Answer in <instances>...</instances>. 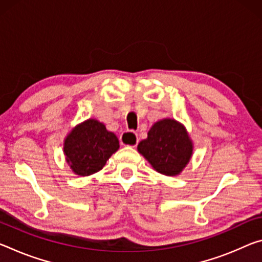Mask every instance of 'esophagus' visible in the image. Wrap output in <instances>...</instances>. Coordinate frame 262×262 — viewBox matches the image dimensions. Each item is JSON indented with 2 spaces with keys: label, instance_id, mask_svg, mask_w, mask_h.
Masks as SVG:
<instances>
[{
  "label": "esophagus",
  "instance_id": "34e87169",
  "mask_svg": "<svg viewBox=\"0 0 262 262\" xmlns=\"http://www.w3.org/2000/svg\"><path fill=\"white\" fill-rule=\"evenodd\" d=\"M120 142L123 146H129V147H136L139 143L138 134H135L134 132H126L123 133L120 138Z\"/></svg>",
  "mask_w": 262,
  "mask_h": 262
}]
</instances>
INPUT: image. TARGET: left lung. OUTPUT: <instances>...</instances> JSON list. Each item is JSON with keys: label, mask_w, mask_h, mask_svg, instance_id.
I'll return each mask as SVG.
<instances>
[{"label": "left lung", "mask_w": 262, "mask_h": 262, "mask_svg": "<svg viewBox=\"0 0 262 262\" xmlns=\"http://www.w3.org/2000/svg\"><path fill=\"white\" fill-rule=\"evenodd\" d=\"M138 150L156 171L176 176L189 163L192 142L181 123L164 119L150 128L148 138L139 143Z\"/></svg>", "instance_id": "1"}]
</instances>
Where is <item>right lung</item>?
Masks as SVG:
<instances>
[{
  "mask_svg": "<svg viewBox=\"0 0 262 262\" xmlns=\"http://www.w3.org/2000/svg\"><path fill=\"white\" fill-rule=\"evenodd\" d=\"M119 140L105 124L90 119L74 128L64 143L66 161L77 175L99 171L119 149Z\"/></svg>",
  "mask_w": 262,
  "mask_h": 262,
  "instance_id": "right-lung-1",
  "label": "right lung"
}]
</instances>
